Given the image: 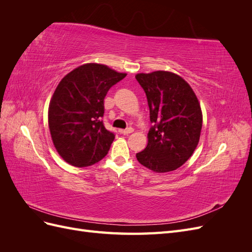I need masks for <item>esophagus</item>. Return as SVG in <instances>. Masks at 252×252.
Returning <instances> with one entry per match:
<instances>
[{"mask_svg": "<svg viewBox=\"0 0 252 252\" xmlns=\"http://www.w3.org/2000/svg\"><path fill=\"white\" fill-rule=\"evenodd\" d=\"M131 132H133V128L129 127L127 129H123V130H121V133L124 134V135H127V134H130Z\"/></svg>", "mask_w": 252, "mask_h": 252, "instance_id": "34e87169", "label": "esophagus"}]
</instances>
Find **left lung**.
Wrapping results in <instances>:
<instances>
[{"label":"left lung","mask_w":252,"mask_h":252,"mask_svg":"<svg viewBox=\"0 0 252 252\" xmlns=\"http://www.w3.org/2000/svg\"><path fill=\"white\" fill-rule=\"evenodd\" d=\"M147 96L151 126L148 144L138 161L155 172L178 169L192 156L200 141L203 116L189 84L169 71L138 73Z\"/></svg>","instance_id":"1"}]
</instances>
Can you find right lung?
<instances>
[{"label": "right lung", "instance_id": "add662e5", "mask_svg": "<svg viewBox=\"0 0 252 252\" xmlns=\"http://www.w3.org/2000/svg\"><path fill=\"white\" fill-rule=\"evenodd\" d=\"M125 77L106 65L88 63L61 80L49 104L48 125L64 161L87 167L108 154L114 133L103 124L104 98Z\"/></svg>", "mask_w": 252, "mask_h": 252}]
</instances>
